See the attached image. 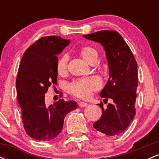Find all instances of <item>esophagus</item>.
<instances>
[{"label":"esophagus","mask_w":159,"mask_h":159,"mask_svg":"<svg viewBox=\"0 0 159 159\" xmlns=\"http://www.w3.org/2000/svg\"><path fill=\"white\" fill-rule=\"evenodd\" d=\"M88 105V104L86 103V102H81L78 103V106L81 107H85Z\"/></svg>","instance_id":"obj_1"}]
</instances>
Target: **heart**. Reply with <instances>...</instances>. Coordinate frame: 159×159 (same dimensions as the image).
Instances as JSON below:
<instances>
[{
    "instance_id": "b5f03b06",
    "label": "heart",
    "mask_w": 159,
    "mask_h": 159,
    "mask_svg": "<svg viewBox=\"0 0 159 159\" xmlns=\"http://www.w3.org/2000/svg\"><path fill=\"white\" fill-rule=\"evenodd\" d=\"M80 56L87 63L91 64L98 59V52L91 46L82 47L79 52ZM68 66V59L66 56L62 57L57 65V73L61 75L66 74ZM101 84L96 78L90 77L78 80L71 84L69 87V90L73 96L80 98H88L93 91L98 90Z\"/></svg>"
}]
</instances>
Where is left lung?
<instances>
[{
    "mask_svg": "<svg viewBox=\"0 0 159 159\" xmlns=\"http://www.w3.org/2000/svg\"><path fill=\"white\" fill-rule=\"evenodd\" d=\"M87 39L97 42L103 46L109 68V79L100 96L111 98L102 110L101 118L93 127L101 135H119L126 130L135 116V101L138 84V64L129 45L115 30H101L84 35Z\"/></svg>",
    "mask_w": 159,
    "mask_h": 159,
    "instance_id": "1",
    "label": "left lung"
}]
</instances>
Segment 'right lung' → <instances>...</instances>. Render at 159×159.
<instances>
[{
	"label": "right lung",
	"instance_id": "add662e5",
	"mask_svg": "<svg viewBox=\"0 0 159 159\" xmlns=\"http://www.w3.org/2000/svg\"><path fill=\"white\" fill-rule=\"evenodd\" d=\"M70 40L50 36L36 40L24 53L20 63L16 91L25 132L30 138L49 141L61 132L66 115L77 108L75 101L59 99L48 107L45 94L57 78V54Z\"/></svg>",
	"mask_w": 159,
	"mask_h": 159
}]
</instances>
